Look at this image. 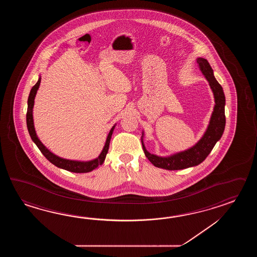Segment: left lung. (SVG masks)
<instances>
[{
  "label": "left lung",
  "mask_w": 257,
  "mask_h": 257,
  "mask_svg": "<svg viewBox=\"0 0 257 257\" xmlns=\"http://www.w3.org/2000/svg\"><path fill=\"white\" fill-rule=\"evenodd\" d=\"M197 62L199 70L207 79L208 84L212 90L215 101L213 112L210 116L208 127L204 132L201 139L194 146L186 151L174 153L165 157L152 154L148 152L143 142L144 133L142 131V143L144 153L148 160L158 168L174 171L197 166L208 157L215 144L220 140L223 134L226 124L223 89L214 76L213 70L211 66L209 65L208 60L204 58H197Z\"/></svg>",
  "instance_id": "8db88e82"
}]
</instances>
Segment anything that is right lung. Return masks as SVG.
<instances>
[{
	"mask_svg": "<svg viewBox=\"0 0 257 257\" xmlns=\"http://www.w3.org/2000/svg\"><path fill=\"white\" fill-rule=\"evenodd\" d=\"M40 82H41V76H39V81L34 85L29 96H28V113H27V126H28V132L29 135L31 137L32 141L34 143L38 146L40 152L42 153L44 156L49 160V162L52 164H54L55 166L61 168V169L67 170L69 172H72V173H89L93 170L98 168L101 164H103L104 162L105 156L108 152L109 149L110 140L111 137L113 134V131L115 128V124L114 126H112V128L110 130L109 133L106 138V141L104 143V148L102 150L101 153L99 154L97 158L93 159L91 161H74V160H68V159L61 158L60 156H57L56 154L51 153L48 148L44 145L41 141L39 140V137L36 133L35 131V126H34V119H33V107L34 103H35V97L37 92L39 90V85H40Z\"/></svg>",
	"mask_w": 257,
	"mask_h": 257,
	"instance_id": "right-lung-1",
	"label": "right lung"
}]
</instances>
